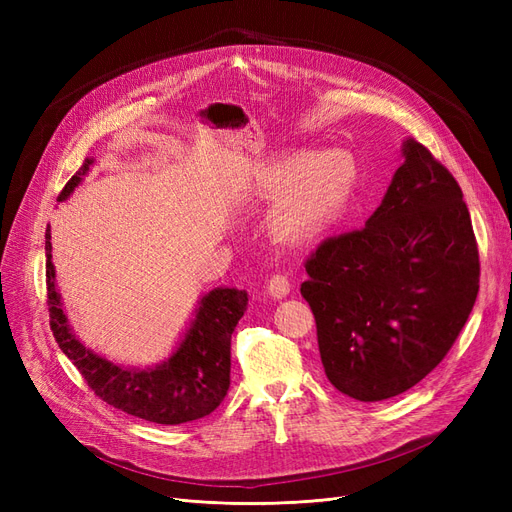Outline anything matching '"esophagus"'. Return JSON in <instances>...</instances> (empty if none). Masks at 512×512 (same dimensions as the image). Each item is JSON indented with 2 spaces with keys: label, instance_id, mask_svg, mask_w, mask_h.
I'll return each mask as SVG.
<instances>
[{
  "label": "esophagus",
  "instance_id": "esophagus-1",
  "mask_svg": "<svg viewBox=\"0 0 512 512\" xmlns=\"http://www.w3.org/2000/svg\"><path fill=\"white\" fill-rule=\"evenodd\" d=\"M288 292H290V280H288V277L282 275V273L271 275V280H269V294H271V297L282 299V297H286Z\"/></svg>",
  "mask_w": 512,
  "mask_h": 512
}]
</instances>
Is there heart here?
Wrapping results in <instances>:
<instances>
[{
	"instance_id": "heart-1",
	"label": "heart",
	"mask_w": 512,
	"mask_h": 512,
	"mask_svg": "<svg viewBox=\"0 0 512 512\" xmlns=\"http://www.w3.org/2000/svg\"><path fill=\"white\" fill-rule=\"evenodd\" d=\"M356 170L348 153L290 151L260 175V192L275 196L269 228L275 239L301 243L327 230L344 211Z\"/></svg>"
}]
</instances>
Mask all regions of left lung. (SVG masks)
<instances>
[{
    "label": "left lung",
    "instance_id": "1",
    "mask_svg": "<svg viewBox=\"0 0 512 512\" xmlns=\"http://www.w3.org/2000/svg\"><path fill=\"white\" fill-rule=\"evenodd\" d=\"M404 158L367 224L305 260L301 294L324 374L359 401L395 397L436 369L478 294V245L459 183L414 138Z\"/></svg>",
    "mask_w": 512,
    "mask_h": 512
}]
</instances>
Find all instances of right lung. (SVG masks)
Wrapping results in <instances>:
<instances>
[{
    "mask_svg": "<svg viewBox=\"0 0 512 512\" xmlns=\"http://www.w3.org/2000/svg\"><path fill=\"white\" fill-rule=\"evenodd\" d=\"M89 164L91 160H85L76 170L57 200H66L72 194ZM44 239L46 305L51 331L96 397L121 412L158 425L198 421L222 404L230 386V335L247 307L245 290H211L200 301L190 331L168 361L153 369H126L87 350L72 335L55 290L49 230Z\"/></svg>",
    "mask_w": 512,
    "mask_h": 512,
    "instance_id": "right-lung-1",
    "label": "right lung"
}]
</instances>
